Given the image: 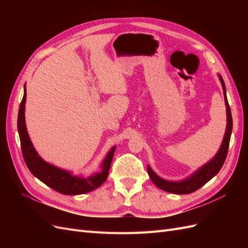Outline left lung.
I'll return each mask as SVG.
<instances>
[{
  "label": "left lung",
  "instance_id": "1",
  "mask_svg": "<svg viewBox=\"0 0 248 248\" xmlns=\"http://www.w3.org/2000/svg\"><path fill=\"white\" fill-rule=\"evenodd\" d=\"M218 78L222 86L224 103H226V108H227V128H226V132H224V137H223L219 150L217 151V153L211 160H209L207 163L204 164V166H202L199 170L194 171L193 174H191L189 177H187L184 180H181V181H169V180L159 177L151 168H150V166H147L150 179H151L152 182L161 190L168 191L170 193H175V194L191 193L201 188V187L202 185H205L208 181H210V180H211L214 176H216L217 172H218L222 168L229 151V145H230L231 134L232 129V112H231V108L227 98L226 85H224V81L220 74H218Z\"/></svg>",
  "mask_w": 248,
  "mask_h": 248
}]
</instances>
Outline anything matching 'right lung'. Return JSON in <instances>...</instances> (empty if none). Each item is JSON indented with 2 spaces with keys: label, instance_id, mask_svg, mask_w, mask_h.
<instances>
[{
  "label": "right lung",
  "instance_id": "add662e5",
  "mask_svg": "<svg viewBox=\"0 0 248 248\" xmlns=\"http://www.w3.org/2000/svg\"><path fill=\"white\" fill-rule=\"evenodd\" d=\"M24 90V97H22L18 110L17 129L20 139L22 156H24L25 162L30 171L50 188L60 193L67 194V196H77V194L87 193L98 188L108 179L116 146L109 150L106 158L102 160L100 164V170L93 172L91 176L87 177L81 175H73L69 170L60 169L43 160L35 150L27 130L25 119V106L27 99L26 85Z\"/></svg>",
  "mask_w": 248,
  "mask_h": 248
}]
</instances>
